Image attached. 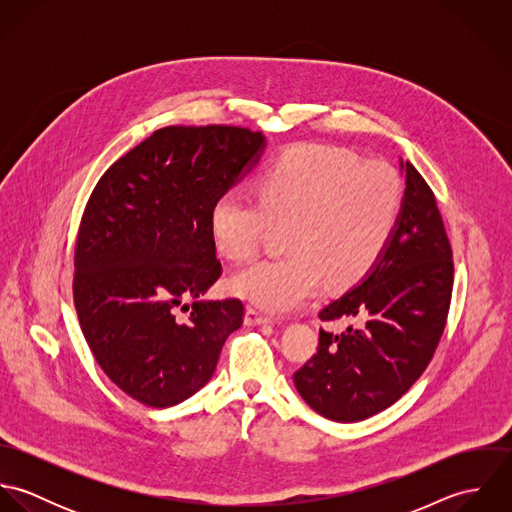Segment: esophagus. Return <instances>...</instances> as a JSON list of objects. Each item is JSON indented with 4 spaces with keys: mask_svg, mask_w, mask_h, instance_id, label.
Here are the masks:
<instances>
[{
    "mask_svg": "<svg viewBox=\"0 0 512 512\" xmlns=\"http://www.w3.org/2000/svg\"><path fill=\"white\" fill-rule=\"evenodd\" d=\"M244 323L250 325V327H254V325H268V323H272V317L266 315L264 311L256 309V307H248L246 315H244Z\"/></svg>",
    "mask_w": 512,
    "mask_h": 512,
    "instance_id": "obj_1",
    "label": "esophagus"
}]
</instances>
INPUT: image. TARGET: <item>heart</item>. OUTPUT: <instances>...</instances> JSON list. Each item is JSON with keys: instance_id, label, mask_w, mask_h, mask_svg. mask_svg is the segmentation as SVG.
<instances>
[{"instance_id": "heart-1", "label": "heart", "mask_w": 512, "mask_h": 512, "mask_svg": "<svg viewBox=\"0 0 512 512\" xmlns=\"http://www.w3.org/2000/svg\"><path fill=\"white\" fill-rule=\"evenodd\" d=\"M402 207V181L392 165L329 146L280 155L260 177L258 197L238 189L220 195L211 226L220 252L250 260L272 224L290 222V252L240 270L230 290L270 311L305 303L323 278L349 286L388 246Z\"/></svg>"}]
</instances>
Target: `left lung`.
<instances>
[{"instance_id": "obj_1", "label": "left lung", "mask_w": 512, "mask_h": 512, "mask_svg": "<svg viewBox=\"0 0 512 512\" xmlns=\"http://www.w3.org/2000/svg\"><path fill=\"white\" fill-rule=\"evenodd\" d=\"M396 230L374 268L319 311L321 321L357 317L361 327L319 329L317 353L293 372L301 398L335 422L366 420L392 406L430 365L443 335L453 252L434 191L406 161Z\"/></svg>"}]
</instances>
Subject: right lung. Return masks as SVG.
<instances>
[{"instance_id": "add662e5", "label": "right lung", "mask_w": 512, "mask_h": 512, "mask_svg": "<svg viewBox=\"0 0 512 512\" xmlns=\"http://www.w3.org/2000/svg\"><path fill=\"white\" fill-rule=\"evenodd\" d=\"M262 147L260 132L240 126L155 130L106 169L84 207L73 274L80 329L106 376L146 406H175L205 386L244 321L240 299L199 297L222 274L213 207Z\"/></svg>"}]
</instances>
